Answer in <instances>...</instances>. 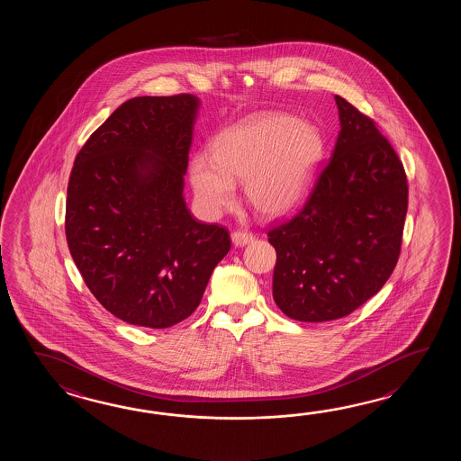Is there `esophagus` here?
I'll use <instances>...</instances> for the list:
<instances>
[{"label":"esophagus","mask_w":461,"mask_h":461,"mask_svg":"<svg viewBox=\"0 0 461 461\" xmlns=\"http://www.w3.org/2000/svg\"><path fill=\"white\" fill-rule=\"evenodd\" d=\"M254 239L255 234L250 230H235V232H232V242H234L235 247L250 244Z\"/></svg>","instance_id":"esophagus-1"}]
</instances>
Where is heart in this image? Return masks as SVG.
Instances as JSON below:
<instances>
[{
    "mask_svg": "<svg viewBox=\"0 0 461 461\" xmlns=\"http://www.w3.org/2000/svg\"><path fill=\"white\" fill-rule=\"evenodd\" d=\"M313 128L284 113H258L217 137L214 155L199 153L191 163L197 203L211 214L232 206L235 183L265 216H282L304 196L321 157Z\"/></svg>",
    "mask_w": 461,
    "mask_h": 461,
    "instance_id": "1",
    "label": "heart"
}]
</instances>
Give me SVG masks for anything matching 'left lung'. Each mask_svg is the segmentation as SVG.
Returning <instances> with one entry per match:
<instances>
[{
    "label": "left lung",
    "mask_w": 461,
    "mask_h": 461,
    "mask_svg": "<svg viewBox=\"0 0 461 461\" xmlns=\"http://www.w3.org/2000/svg\"><path fill=\"white\" fill-rule=\"evenodd\" d=\"M341 131L333 157L292 219L268 229L274 300L288 318H343L389 280L409 206L407 175L373 118L334 95Z\"/></svg>",
    "instance_id": "8db88e82"
}]
</instances>
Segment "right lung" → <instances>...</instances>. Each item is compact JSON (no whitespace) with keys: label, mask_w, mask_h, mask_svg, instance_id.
<instances>
[{"label":"right lung","mask_w":461,"mask_h":461,"mask_svg":"<svg viewBox=\"0 0 461 461\" xmlns=\"http://www.w3.org/2000/svg\"><path fill=\"white\" fill-rule=\"evenodd\" d=\"M197 105L189 94L130 98L70 171V255L98 303L130 324L186 320L230 250L226 227L197 222L183 197Z\"/></svg>","instance_id":"right-lung-1"}]
</instances>
